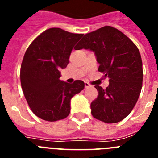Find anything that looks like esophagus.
<instances>
[{"instance_id": "obj_1", "label": "esophagus", "mask_w": 158, "mask_h": 158, "mask_svg": "<svg viewBox=\"0 0 158 158\" xmlns=\"http://www.w3.org/2000/svg\"><path fill=\"white\" fill-rule=\"evenodd\" d=\"M85 89H87V88L91 87V85L89 82H85Z\"/></svg>"}]
</instances>
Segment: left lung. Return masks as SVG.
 Listing matches in <instances>:
<instances>
[{"mask_svg": "<svg viewBox=\"0 0 158 158\" xmlns=\"http://www.w3.org/2000/svg\"><path fill=\"white\" fill-rule=\"evenodd\" d=\"M94 51L99 72L109 78L105 89L95 85L98 96L91 103L92 115L107 123L120 122L129 115L142 86V62L135 43L118 29L104 26L85 35L75 50Z\"/></svg>", "mask_w": 158, "mask_h": 158, "instance_id": "obj_1", "label": "left lung"}]
</instances>
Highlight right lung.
<instances>
[{
  "instance_id": "1",
  "label": "right lung",
  "mask_w": 158,
  "mask_h": 158,
  "mask_svg": "<svg viewBox=\"0 0 158 158\" xmlns=\"http://www.w3.org/2000/svg\"><path fill=\"white\" fill-rule=\"evenodd\" d=\"M82 36L58 27L49 28L25 52L20 68L21 87L31 111L43 120L66 118L71 98L85 88L82 81L68 84L59 79V70L67 66L71 51Z\"/></svg>"
}]
</instances>
